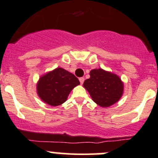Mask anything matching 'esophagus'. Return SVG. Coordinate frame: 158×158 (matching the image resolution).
I'll list each match as a JSON object with an SVG mask.
<instances>
[{"label": "esophagus", "instance_id": "obj_1", "mask_svg": "<svg viewBox=\"0 0 158 158\" xmlns=\"http://www.w3.org/2000/svg\"><path fill=\"white\" fill-rule=\"evenodd\" d=\"M84 77H80L79 78V81H80V83H81V84H83L84 82Z\"/></svg>", "mask_w": 158, "mask_h": 158}]
</instances>
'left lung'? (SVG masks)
Returning a JSON list of instances; mask_svg holds the SVG:
<instances>
[{
  "instance_id": "obj_1",
  "label": "left lung",
  "mask_w": 158,
  "mask_h": 158,
  "mask_svg": "<svg viewBox=\"0 0 158 158\" xmlns=\"http://www.w3.org/2000/svg\"><path fill=\"white\" fill-rule=\"evenodd\" d=\"M90 77L84 83L94 102L102 107H109L119 101L123 95L124 84L117 74L102 69L90 71Z\"/></svg>"
}]
</instances>
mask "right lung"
<instances>
[{
	"label": "right lung",
	"mask_w": 158,
	"mask_h": 158,
	"mask_svg": "<svg viewBox=\"0 0 158 158\" xmlns=\"http://www.w3.org/2000/svg\"><path fill=\"white\" fill-rule=\"evenodd\" d=\"M79 84V80L73 74L58 67L41 76L36 84V92L42 102L56 107L63 104L71 91Z\"/></svg>",
	"instance_id": "right-lung-1"
}]
</instances>
